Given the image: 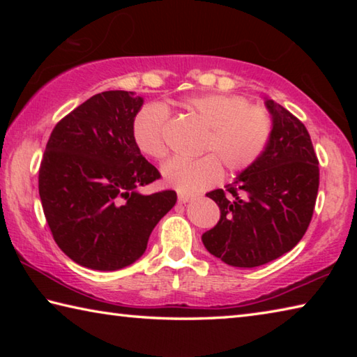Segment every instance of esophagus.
Returning a JSON list of instances; mask_svg holds the SVG:
<instances>
[{"label":"esophagus","mask_w":357,"mask_h":357,"mask_svg":"<svg viewBox=\"0 0 357 357\" xmlns=\"http://www.w3.org/2000/svg\"><path fill=\"white\" fill-rule=\"evenodd\" d=\"M193 200V195H190V193H185V192H178V202L179 203H187Z\"/></svg>","instance_id":"1"}]
</instances>
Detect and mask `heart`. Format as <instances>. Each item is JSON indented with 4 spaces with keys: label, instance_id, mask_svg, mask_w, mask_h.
I'll return each mask as SVG.
<instances>
[{
    "label": "heart",
    "instance_id": "b5f03b06",
    "mask_svg": "<svg viewBox=\"0 0 357 357\" xmlns=\"http://www.w3.org/2000/svg\"><path fill=\"white\" fill-rule=\"evenodd\" d=\"M185 112L198 119L204 134L197 159L168 160L162 167L167 184L185 193L209 189L219 183L222 167L229 174L247 170L263 154L273 130V119L264 108L250 107L241 96L202 94L183 102ZM168 113L160 104H146L132 121V138L140 153L151 159H164Z\"/></svg>",
    "mask_w": 357,
    "mask_h": 357
}]
</instances>
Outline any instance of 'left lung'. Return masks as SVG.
Returning <instances> with one entry per match:
<instances>
[{"instance_id": "1", "label": "left lung", "mask_w": 357, "mask_h": 357, "mask_svg": "<svg viewBox=\"0 0 357 357\" xmlns=\"http://www.w3.org/2000/svg\"><path fill=\"white\" fill-rule=\"evenodd\" d=\"M264 104L273 130L263 154L225 190L206 193L220 220L202 241L234 268H255L291 250L309 228L318 195V159L305 126L273 99Z\"/></svg>"}]
</instances>
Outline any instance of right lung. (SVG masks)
<instances>
[{"instance_id": "add662e5", "label": "right lung", "mask_w": 357, "mask_h": 357, "mask_svg": "<svg viewBox=\"0 0 357 357\" xmlns=\"http://www.w3.org/2000/svg\"><path fill=\"white\" fill-rule=\"evenodd\" d=\"M143 98L104 91L64 116L48 138L39 168V195L53 239L77 264L116 271L146 250L176 192L143 195L160 178L132 138Z\"/></svg>"}]
</instances>
